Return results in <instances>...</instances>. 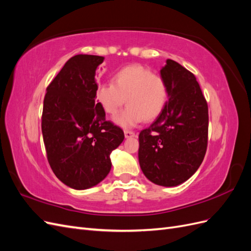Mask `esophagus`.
Here are the masks:
<instances>
[{
  "label": "esophagus",
  "mask_w": 251,
  "mask_h": 251,
  "mask_svg": "<svg viewBox=\"0 0 251 251\" xmlns=\"http://www.w3.org/2000/svg\"><path fill=\"white\" fill-rule=\"evenodd\" d=\"M135 136H136V134H135L134 132H132V131H127V130L125 131V137H126V138L135 137Z\"/></svg>",
  "instance_id": "esophagus-1"
}]
</instances>
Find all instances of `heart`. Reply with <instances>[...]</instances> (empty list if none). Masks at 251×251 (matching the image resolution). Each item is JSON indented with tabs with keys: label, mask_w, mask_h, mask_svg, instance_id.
<instances>
[{
	"label": "heart",
	"mask_w": 251,
	"mask_h": 251,
	"mask_svg": "<svg viewBox=\"0 0 251 251\" xmlns=\"http://www.w3.org/2000/svg\"><path fill=\"white\" fill-rule=\"evenodd\" d=\"M169 100V87L160 75L141 65L121 68L113 75L112 83H103L96 91V100L110 115L128 107L114 117V124L130 128L143 119L153 121L160 116Z\"/></svg>",
	"instance_id": "b5f03b06"
}]
</instances>
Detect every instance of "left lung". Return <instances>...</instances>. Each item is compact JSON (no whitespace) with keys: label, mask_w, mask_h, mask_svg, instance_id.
Instances as JSON below:
<instances>
[{"label":"left lung","mask_w":251,"mask_h":251,"mask_svg":"<svg viewBox=\"0 0 251 251\" xmlns=\"http://www.w3.org/2000/svg\"><path fill=\"white\" fill-rule=\"evenodd\" d=\"M169 100L150 127L139 134L142 173L161 186H177L201 165L207 148L208 107L195 75L173 59L160 70Z\"/></svg>","instance_id":"obj_1"}]
</instances>
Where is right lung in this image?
Wrapping results in <instances>:
<instances>
[{
    "mask_svg": "<svg viewBox=\"0 0 251 251\" xmlns=\"http://www.w3.org/2000/svg\"><path fill=\"white\" fill-rule=\"evenodd\" d=\"M104 57H71L47 88L42 133L55 176L74 189L97 185L111 171L110 155L124 141V131L105 120L96 100L97 67Z\"/></svg>",
    "mask_w": 251,
    "mask_h": 251,
    "instance_id": "obj_1",
    "label": "right lung"
}]
</instances>
